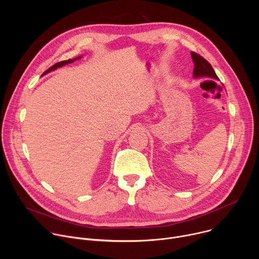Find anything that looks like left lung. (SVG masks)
I'll use <instances>...</instances> for the list:
<instances>
[{
  "label": "left lung",
  "mask_w": 259,
  "mask_h": 259,
  "mask_svg": "<svg viewBox=\"0 0 259 259\" xmlns=\"http://www.w3.org/2000/svg\"><path fill=\"white\" fill-rule=\"evenodd\" d=\"M195 67H194V77L195 78H202V77H210L213 79L218 80V77L211 66V64L200 54L196 52L191 53Z\"/></svg>",
  "instance_id": "1"
}]
</instances>
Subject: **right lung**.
<instances>
[{
    "label": "right lung",
    "mask_w": 259,
    "mask_h": 259,
    "mask_svg": "<svg viewBox=\"0 0 259 259\" xmlns=\"http://www.w3.org/2000/svg\"><path fill=\"white\" fill-rule=\"evenodd\" d=\"M79 58H81V57H78V59ZM76 59H68V60H63V61H60V62H57V63H55L54 65H52L51 67H49L44 73H47V72H49V71H51V70H53V69H55V68H57V67H60V66H62V65H65V64H67V63H70V62H72V61H75ZM43 73V75H44Z\"/></svg>",
    "instance_id": "right-lung-1"
}]
</instances>
